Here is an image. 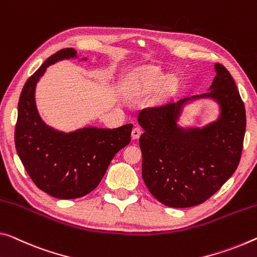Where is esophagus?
Instances as JSON below:
<instances>
[{"label": "esophagus", "mask_w": 257, "mask_h": 257, "mask_svg": "<svg viewBox=\"0 0 257 257\" xmlns=\"http://www.w3.org/2000/svg\"><path fill=\"white\" fill-rule=\"evenodd\" d=\"M141 133H142V130H141L140 127H134V128L132 130V133H131L132 139H133V140L139 139V137L141 136Z\"/></svg>", "instance_id": "34e87169"}]
</instances>
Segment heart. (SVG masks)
<instances>
[{"mask_svg":"<svg viewBox=\"0 0 257 257\" xmlns=\"http://www.w3.org/2000/svg\"><path fill=\"white\" fill-rule=\"evenodd\" d=\"M125 90L134 97L147 96L157 89L156 100L164 101L171 96L178 87V79L175 76H165L153 65H144L128 74L124 82Z\"/></svg>","mask_w":257,"mask_h":257,"instance_id":"obj_1","label":"heart"}]
</instances>
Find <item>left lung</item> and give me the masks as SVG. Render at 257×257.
<instances>
[{
    "mask_svg": "<svg viewBox=\"0 0 257 257\" xmlns=\"http://www.w3.org/2000/svg\"><path fill=\"white\" fill-rule=\"evenodd\" d=\"M209 92L185 97L161 108L145 109L138 121L144 133L142 178L161 203L172 208L204 202L238 168L246 132V110L230 72L215 64ZM201 98L219 105V117L202 128H183V108Z\"/></svg>",
    "mask_w": 257,
    "mask_h": 257,
    "instance_id": "left-lung-1",
    "label": "left lung"
}]
</instances>
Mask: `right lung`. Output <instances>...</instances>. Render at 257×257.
Masks as SVG:
<instances>
[{
	"label": "right lung",
	"instance_id": "add662e5",
	"mask_svg": "<svg viewBox=\"0 0 257 257\" xmlns=\"http://www.w3.org/2000/svg\"><path fill=\"white\" fill-rule=\"evenodd\" d=\"M70 58H78L73 48L57 51L29 78L19 97L15 131L16 151L31 179L57 199H77L96 188L113 156L130 144L133 127L86 126L63 132L43 121L35 102L37 84L48 66Z\"/></svg>",
	"mask_w": 257,
	"mask_h": 257
}]
</instances>
